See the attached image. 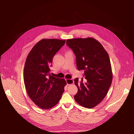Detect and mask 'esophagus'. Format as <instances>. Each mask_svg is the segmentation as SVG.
Segmentation results:
<instances>
[{"instance_id":"1","label":"esophagus","mask_w":134,"mask_h":134,"mask_svg":"<svg viewBox=\"0 0 134 134\" xmlns=\"http://www.w3.org/2000/svg\"><path fill=\"white\" fill-rule=\"evenodd\" d=\"M66 81L68 85L74 83V80L72 79H66Z\"/></svg>"}]
</instances>
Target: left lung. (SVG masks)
Returning a JSON list of instances; mask_svg holds the SVG:
<instances>
[{
    "mask_svg": "<svg viewBox=\"0 0 134 134\" xmlns=\"http://www.w3.org/2000/svg\"><path fill=\"white\" fill-rule=\"evenodd\" d=\"M66 43L76 56L77 69L85 70L86 79L85 82L83 77L80 82L78 78L74 79L78 89L74 99L83 107L93 108L103 100L112 82L109 55L93 38L68 39Z\"/></svg>",
    "mask_w": 134,
    "mask_h": 134,
    "instance_id": "obj_1",
    "label": "left lung"
}]
</instances>
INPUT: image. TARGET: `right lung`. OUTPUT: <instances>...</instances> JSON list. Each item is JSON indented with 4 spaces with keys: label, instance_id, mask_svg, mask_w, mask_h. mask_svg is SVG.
Masks as SVG:
<instances>
[{
    "label": "right lung",
    "instance_id": "obj_1",
    "mask_svg": "<svg viewBox=\"0 0 134 134\" xmlns=\"http://www.w3.org/2000/svg\"><path fill=\"white\" fill-rule=\"evenodd\" d=\"M65 41L43 39L35 44L26 58L24 69L26 90L32 101L41 109L55 106L64 92L66 80L52 76L49 71L53 57Z\"/></svg>",
    "mask_w": 134,
    "mask_h": 134
}]
</instances>
